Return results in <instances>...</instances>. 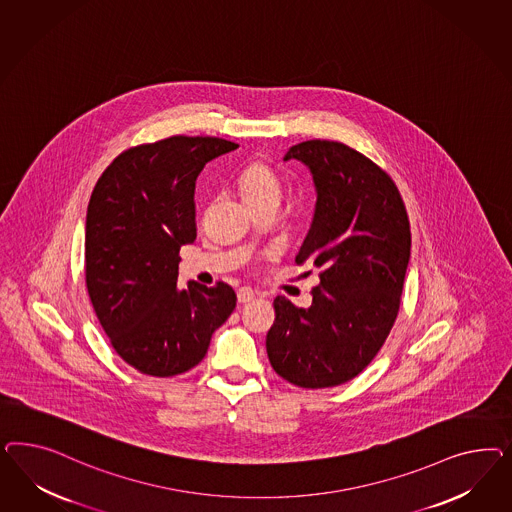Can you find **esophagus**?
<instances>
[{
  "mask_svg": "<svg viewBox=\"0 0 512 512\" xmlns=\"http://www.w3.org/2000/svg\"><path fill=\"white\" fill-rule=\"evenodd\" d=\"M236 298H238L240 304H248V302H251V300L255 298V293H253L249 287H240L238 293H236Z\"/></svg>",
  "mask_w": 512,
  "mask_h": 512,
  "instance_id": "1",
  "label": "esophagus"
}]
</instances>
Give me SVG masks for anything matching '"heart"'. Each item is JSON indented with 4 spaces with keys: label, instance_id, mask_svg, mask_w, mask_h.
Here are the masks:
<instances>
[{
    "label": "heart",
    "instance_id": "heart-1",
    "mask_svg": "<svg viewBox=\"0 0 512 512\" xmlns=\"http://www.w3.org/2000/svg\"><path fill=\"white\" fill-rule=\"evenodd\" d=\"M238 187L249 208L278 204L281 197V180L276 171L264 161H251L240 174Z\"/></svg>",
    "mask_w": 512,
    "mask_h": 512
}]
</instances>
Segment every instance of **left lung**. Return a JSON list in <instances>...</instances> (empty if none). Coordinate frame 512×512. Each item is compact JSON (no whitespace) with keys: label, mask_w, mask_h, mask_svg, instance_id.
Here are the masks:
<instances>
[{"label":"left lung","mask_w":512,"mask_h":512,"mask_svg":"<svg viewBox=\"0 0 512 512\" xmlns=\"http://www.w3.org/2000/svg\"><path fill=\"white\" fill-rule=\"evenodd\" d=\"M283 159L302 161L313 176L315 214L295 261L319 268L321 283L310 308L274 300L266 353L296 387H338L372 362L398 317L409 217L387 172L343 142L306 140Z\"/></svg>","instance_id":"1"}]
</instances>
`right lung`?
Returning a JSON list of instances; mask_svg holds the SVG:
<instances>
[{"label": "right lung", "mask_w": 512, "mask_h": 512, "mask_svg": "<svg viewBox=\"0 0 512 512\" xmlns=\"http://www.w3.org/2000/svg\"><path fill=\"white\" fill-rule=\"evenodd\" d=\"M236 142L176 135L118 155L86 216V287L114 351L146 375L172 377L201 362L236 308L233 287L178 289L180 248L197 238L195 182Z\"/></svg>", "instance_id": "right-lung-1"}]
</instances>
